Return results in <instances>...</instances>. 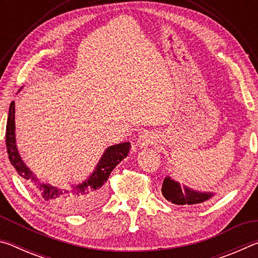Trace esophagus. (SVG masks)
<instances>
[{
  "instance_id": "obj_1",
  "label": "esophagus",
  "mask_w": 258,
  "mask_h": 258,
  "mask_svg": "<svg viewBox=\"0 0 258 258\" xmlns=\"http://www.w3.org/2000/svg\"><path fill=\"white\" fill-rule=\"evenodd\" d=\"M138 146L140 148H147L156 143V137L152 132H143L138 139Z\"/></svg>"
}]
</instances>
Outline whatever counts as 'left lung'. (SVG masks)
I'll return each mask as SVG.
<instances>
[{"mask_svg": "<svg viewBox=\"0 0 258 258\" xmlns=\"http://www.w3.org/2000/svg\"><path fill=\"white\" fill-rule=\"evenodd\" d=\"M161 194L168 202L182 206H198L211 199L213 192H204L191 189L189 186L181 185L180 183L166 176L161 185Z\"/></svg>", "mask_w": 258, "mask_h": 258, "instance_id": "left-lung-1", "label": "left lung"}]
</instances>
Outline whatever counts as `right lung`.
<instances>
[{
  "mask_svg": "<svg viewBox=\"0 0 258 258\" xmlns=\"http://www.w3.org/2000/svg\"><path fill=\"white\" fill-rule=\"evenodd\" d=\"M6 145L9 160L16 168L17 173L34 187L43 200L54 204L69 213H80L97 207L103 197L104 183L107 182L112 169L121 160L126 158L130 152L131 143L123 142L110 146L103 152L101 159L95 166L90 177L81 184L69 187H56L40 181L35 174L26 166L16 146V123H15V101L10 103L7 120Z\"/></svg>",
  "mask_w": 258,
  "mask_h": 258,
  "instance_id": "add662e5",
  "label": "right lung"
}]
</instances>
